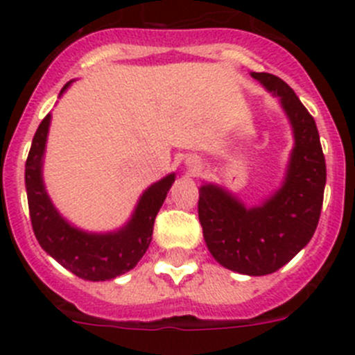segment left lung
Here are the masks:
<instances>
[{
    "label": "left lung",
    "instance_id": "1",
    "mask_svg": "<svg viewBox=\"0 0 355 355\" xmlns=\"http://www.w3.org/2000/svg\"><path fill=\"white\" fill-rule=\"evenodd\" d=\"M252 77L279 96L294 128L287 178L271 199L252 209L222 188L204 184L199 220L216 262L241 275L264 276L284 268L310 243L324 202L326 158L313 116L294 89L272 73L253 71Z\"/></svg>",
    "mask_w": 355,
    "mask_h": 355
}]
</instances>
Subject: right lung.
<instances>
[{
    "mask_svg": "<svg viewBox=\"0 0 355 355\" xmlns=\"http://www.w3.org/2000/svg\"><path fill=\"white\" fill-rule=\"evenodd\" d=\"M68 86V84H67ZM67 86L63 89H67ZM51 114L42 119L26 160V191L31 227L42 248L63 268L83 279L105 282L137 266L148 250L155 218L174 183V174L144 191L133 218L114 234H87L68 225L58 214L42 183V156L47 141Z\"/></svg>",
    "mask_w": 355,
    "mask_h": 355,
    "instance_id": "obj_1",
    "label": "right lung"
}]
</instances>
